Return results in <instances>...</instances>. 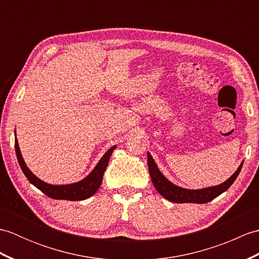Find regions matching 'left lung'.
Here are the masks:
<instances>
[{"label":"left lung","mask_w":259,"mask_h":259,"mask_svg":"<svg viewBox=\"0 0 259 259\" xmlns=\"http://www.w3.org/2000/svg\"><path fill=\"white\" fill-rule=\"evenodd\" d=\"M243 163H240L238 169L236 170L235 174L232 177L228 178L225 183L209 187V188H203V189H185L174 185L172 183L164 177V176L160 172V170L158 169L157 164L153 160L151 155L148 152V168H149V174L150 178L153 186L157 189V191L160 194L162 197L166 198V199L172 201V202H178V203H185V202H194V203H206L211 201L214 198L222 195L224 191H226L230 186L234 184L236 178L238 177V175L243 167Z\"/></svg>","instance_id":"1"}]
</instances>
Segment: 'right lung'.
Returning a JSON list of instances; mask_svg holds the SVG:
<instances>
[{"label": "right lung", "mask_w": 259, "mask_h": 259, "mask_svg": "<svg viewBox=\"0 0 259 259\" xmlns=\"http://www.w3.org/2000/svg\"><path fill=\"white\" fill-rule=\"evenodd\" d=\"M114 149H115V146L110 148V149L104 153L103 157L100 159V161L97 163L95 169H93L84 179H82L78 181V183H74V184L56 186V185H50V184L45 183V181L38 179L36 176H34L31 172V170L26 167L23 158H22L20 148H19V142L15 137L16 158H18V161L22 171H23L27 180H29L33 186H35L37 189H40L43 194L52 198V199H63V200L75 201V200H84L87 198L95 195L102 183L103 174L106 171L107 166L109 163V159L111 157L112 151Z\"/></svg>", "instance_id": "1"}]
</instances>
